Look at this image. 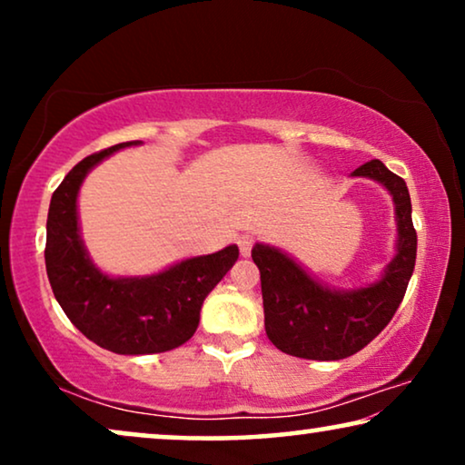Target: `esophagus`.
<instances>
[{
    "instance_id": "34e87169",
    "label": "esophagus",
    "mask_w": 465,
    "mask_h": 465,
    "mask_svg": "<svg viewBox=\"0 0 465 465\" xmlns=\"http://www.w3.org/2000/svg\"><path fill=\"white\" fill-rule=\"evenodd\" d=\"M239 252H241V256L243 258H247L252 253V247H253V237L252 234H241L239 237Z\"/></svg>"
}]
</instances>
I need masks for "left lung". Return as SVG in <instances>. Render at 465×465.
<instances>
[{"mask_svg":"<svg viewBox=\"0 0 465 465\" xmlns=\"http://www.w3.org/2000/svg\"><path fill=\"white\" fill-rule=\"evenodd\" d=\"M351 177L381 183L393 201V256L374 282L334 288L279 247L256 243L252 250L262 283L266 336L296 358L332 361L364 349L390 323L415 269L417 232L406 182L381 161L361 164Z\"/></svg>","mask_w":465,"mask_h":465,"instance_id":"left-lung-1","label":"left lung"}]
</instances>
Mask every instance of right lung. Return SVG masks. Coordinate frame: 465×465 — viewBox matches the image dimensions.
I'll use <instances>...</instances> for the list:
<instances>
[{
	"mask_svg": "<svg viewBox=\"0 0 465 465\" xmlns=\"http://www.w3.org/2000/svg\"><path fill=\"white\" fill-rule=\"evenodd\" d=\"M142 142L112 145L86 156L65 175L50 199L46 272L56 302L86 339L120 355L163 353L196 332L205 298L239 258L228 245L209 256L177 260L152 275H110L93 262L80 231L78 194L86 175L114 152Z\"/></svg>",
	"mask_w": 465,
	"mask_h": 465,
	"instance_id": "1",
	"label": "right lung"
}]
</instances>
